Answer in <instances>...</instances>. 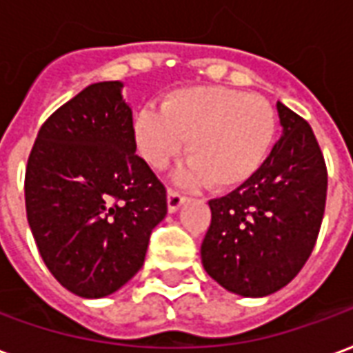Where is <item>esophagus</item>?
<instances>
[{
	"label": "esophagus",
	"instance_id": "34e87169",
	"mask_svg": "<svg viewBox=\"0 0 353 353\" xmlns=\"http://www.w3.org/2000/svg\"><path fill=\"white\" fill-rule=\"evenodd\" d=\"M186 201V197L173 190V188H169L167 190V208H169V212H174V210H179V207L182 203Z\"/></svg>",
	"mask_w": 353,
	"mask_h": 353
}]
</instances>
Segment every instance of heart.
I'll return each instance as SVG.
<instances>
[{"label": "heart", "instance_id": "1", "mask_svg": "<svg viewBox=\"0 0 353 353\" xmlns=\"http://www.w3.org/2000/svg\"><path fill=\"white\" fill-rule=\"evenodd\" d=\"M133 133L141 156L154 169H165L186 146L190 161L182 180L228 190L244 184L263 165L276 135V112L261 95L190 86L169 92L161 109L143 107Z\"/></svg>", "mask_w": 353, "mask_h": 353}]
</instances>
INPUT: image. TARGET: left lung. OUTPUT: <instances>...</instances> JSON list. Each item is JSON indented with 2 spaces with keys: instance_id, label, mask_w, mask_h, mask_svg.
Here are the masks:
<instances>
[{
  "instance_id": "1",
  "label": "left lung",
  "mask_w": 353,
  "mask_h": 353,
  "mask_svg": "<svg viewBox=\"0 0 353 353\" xmlns=\"http://www.w3.org/2000/svg\"><path fill=\"white\" fill-rule=\"evenodd\" d=\"M284 135L252 179L208 201L201 244L205 271L244 297H263L292 282L320 233L327 167L305 118L276 103Z\"/></svg>"
}]
</instances>
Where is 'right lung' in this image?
I'll return each instance as SVG.
<instances>
[{
    "mask_svg": "<svg viewBox=\"0 0 353 353\" xmlns=\"http://www.w3.org/2000/svg\"><path fill=\"white\" fill-rule=\"evenodd\" d=\"M122 82H97L54 110L28 158L26 214L48 271L79 297L120 290L145 263L167 190L135 154Z\"/></svg>",
    "mask_w": 353,
    "mask_h": 353,
    "instance_id": "right-lung-1",
    "label": "right lung"
}]
</instances>
